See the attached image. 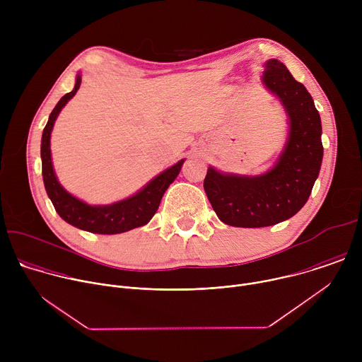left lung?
Listing matches in <instances>:
<instances>
[{
	"label": "left lung",
	"instance_id": "left-lung-1",
	"mask_svg": "<svg viewBox=\"0 0 362 362\" xmlns=\"http://www.w3.org/2000/svg\"><path fill=\"white\" fill-rule=\"evenodd\" d=\"M262 81L284 105L289 133L275 166L259 176L221 173L209 166L203 187L218 218L236 228H264L298 214L320 175L322 126L314 100L281 62L265 63Z\"/></svg>",
	"mask_w": 362,
	"mask_h": 362
}]
</instances>
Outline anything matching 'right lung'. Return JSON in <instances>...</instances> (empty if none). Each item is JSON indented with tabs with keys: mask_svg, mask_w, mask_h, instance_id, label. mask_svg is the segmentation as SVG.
Listing matches in <instances>:
<instances>
[{
	"mask_svg": "<svg viewBox=\"0 0 362 362\" xmlns=\"http://www.w3.org/2000/svg\"><path fill=\"white\" fill-rule=\"evenodd\" d=\"M81 84V76L77 74L76 86L73 91L67 93L60 98L54 110L51 112L48 122L42 132L41 139V162H42V180L47 190L48 197L54 204L56 212L64 219L67 223L91 232L101 235H115L132 230L134 228L143 226L148 223L159 209L160 200L166 192V189L173 183L177 177L185 159L173 165L172 168L162 172L159 176L150 180L141 190L136 194L103 206H91L86 202L70 194L57 180V176L51 162V150H49V137L53 130L54 122L62 112V109L67 105V101L77 93Z\"/></svg>",
	"mask_w": 362,
	"mask_h": 362,
	"instance_id": "add662e5",
	"label": "right lung"
}]
</instances>
